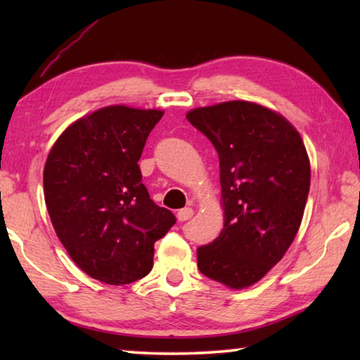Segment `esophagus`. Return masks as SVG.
I'll return each instance as SVG.
<instances>
[{"mask_svg":"<svg viewBox=\"0 0 360 360\" xmlns=\"http://www.w3.org/2000/svg\"><path fill=\"white\" fill-rule=\"evenodd\" d=\"M193 216V210L192 208H184V210H179L178 211V221L184 222V221H188Z\"/></svg>","mask_w":360,"mask_h":360,"instance_id":"obj_1","label":"esophagus"}]
</instances>
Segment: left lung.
Returning <instances> with one entry per match:
<instances>
[{
    "mask_svg": "<svg viewBox=\"0 0 360 360\" xmlns=\"http://www.w3.org/2000/svg\"><path fill=\"white\" fill-rule=\"evenodd\" d=\"M187 120L219 154L225 221L197 249L198 270L231 289L249 288L294 241L309 192V160L281 114L249 101L197 108Z\"/></svg>",
    "mask_w": 360,
    "mask_h": 360,
    "instance_id": "1",
    "label": "left lung"
}]
</instances>
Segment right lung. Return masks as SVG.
<instances>
[{
    "label": "right lung",
    "instance_id": "1",
    "mask_svg": "<svg viewBox=\"0 0 360 360\" xmlns=\"http://www.w3.org/2000/svg\"><path fill=\"white\" fill-rule=\"evenodd\" d=\"M162 115L103 108L71 124L49 152L44 198L56 233L76 265L106 284L148 275L154 243L176 224L150 200L138 165Z\"/></svg>",
    "mask_w": 360,
    "mask_h": 360
}]
</instances>
